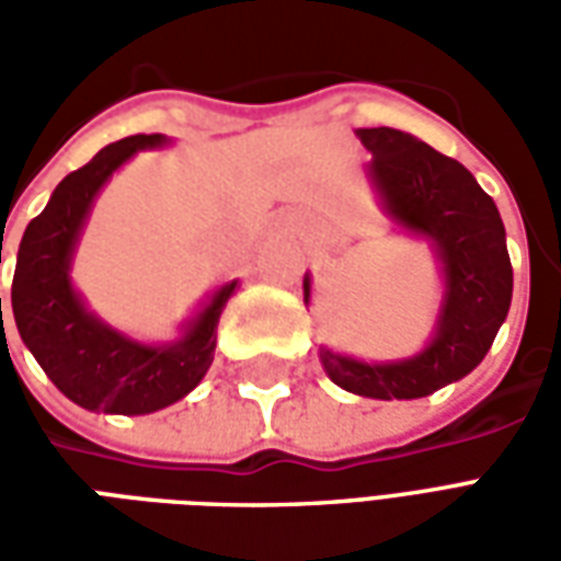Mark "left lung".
<instances>
[{"label":"left lung","mask_w":561,"mask_h":561,"mask_svg":"<svg viewBox=\"0 0 561 561\" xmlns=\"http://www.w3.org/2000/svg\"><path fill=\"white\" fill-rule=\"evenodd\" d=\"M369 152V180L388 216L409 233L433 240L445 273V300L433 342L414 357L364 364L321 348L333 385L373 400H421L481 364L511 309L514 270L505 225L493 197L457 159L400 128H357ZM309 276L304 297L309 304Z\"/></svg>","instance_id":"1"}]
</instances>
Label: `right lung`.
Segmentation results:
<instances>
[{"mask_svg":"<svg viewBox=\"0 0 561 561\" xmlns=\"http://www.w3.org/2000/svg\"><path fill=\"white\" fill-rule=\"evenodd\" d=\"M161 144H168L164 135H131L95 152L56 185L20 240L11 282L20 340L56 388L90 412L149 414L195 390L213 364L221 309L237 288V279L221 285L171 345H144L116 333L75 291L68 270L92 201L138 149Z\"/></svg>","mask_w":561,"mask_h":561,"instance_id":"add662e5","label":"right lung"}]
</instances>
